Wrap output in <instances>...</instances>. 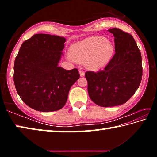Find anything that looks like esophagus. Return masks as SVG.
Returning a JSON list of instances; mask_svg holds the SVG:
<instances>
[{
  "label": "esophagus",
  "instance_id": "esophagus-1",
  "mask_svg": "<svg viewBox=\"0 0 157 157\" xmlns=\"http://www.w3.org/2000/svg\"><path fill=\"white\" fill-rule=\"evenodd\" d=\"M79 74H80V76H81V77H84L85 73H84V71H79Z\"/></svg>",
  "mask_w": 157,
  "mask_h": 157
}]
</instances>
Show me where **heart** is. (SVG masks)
I'll return each mask as SVG.
<instances>
[{"instance_id":"heart-1","label":"heart","mask_w":157,"mask_h":157,"mask_svg":"<svg viewBox=\"0 0 157 157\" xmlns=\"http://www.w3.org/2000/svg\"><path fill=\"white\" fill-rule=\"evenodd\" d=\"M115 48L103 36H92L74 45L71 57L75 62L85 63L92 70H98L107 65L114 55Z\"/></svg>"}]
</instances>
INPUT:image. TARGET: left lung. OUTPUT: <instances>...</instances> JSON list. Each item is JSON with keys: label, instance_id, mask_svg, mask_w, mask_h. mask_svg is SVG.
I'll use <instances>...</instances> for the list:
<instances>
[{"label": "left lung", "instance_id": "1", "mask_svg": "<svg viewBox=\"0 0 157 157\" xmlns=\"http://www.w3.org/2000/svg\"><path fill=\"white\" fill-rule=\"evenodd\" d=\"M113 34L115 55L104 70L87 71L89 97L103 107L123 105L139 88L142 79V58L133 36L120 29L108 30Z\"/></svg>", "mask_w": 157, "mask_h": 157}]
</instances>
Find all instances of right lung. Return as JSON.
Here are the masks:
<instances>
[{
  "mask_svg": "<svg viewBox=\"0 0 157 157\" xmlns=\"http://www.w3.org/2000/svg\"><path fill=\"white\" fill-rule=\"evenodd\" d=\"M65 42L64 37L36 34L21 45L14 61V82L21 100L34 110H59L79 78L77 68L58 66Z\"/></svg>",
  "mask_w": 157,
  "mask_h": 157,
  "instance_id": "obj_1",
  "label": "right lung"
}]
</instances>
